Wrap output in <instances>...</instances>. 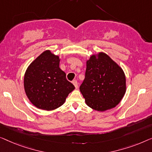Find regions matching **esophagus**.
<instances>
[{
    "instance_id": "1",
    "label": "esophagus",
    "mask_w": 152,
    "mask_h": 152,
    "mask_svg": "<svg viewBox=\"0 0 152 152\" xmlns=\"http://www.w3.org/2000/svg\"><path fill=\"white\" fill-rule=\"evenodd\" d=\"M72 83H73L74 86H75L76 89H77L78 87V82H77L76 80H73V82H72Z\"/></svg>"
}]
</instances>
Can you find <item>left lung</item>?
I'll use <instances>...</instances> for the list:
<instances>
[{
	"label": "left lung",
	"instance_id": "8db88e82",
	"mask_svg": "<svg viewBox=\"0 0 152 152\" xmlns=\"http://www.w3.org/2000/svg\"><path fill=\"white\" fill-rule=\"evenodd\" d=\"M80 91L89 107L98 112L118 104L126 91V78L122 68L105 53L91 55L87 61Z\"/></svg>",
	"mask_w": 152,
	"mask_h": 152
}]
</instances>
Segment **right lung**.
Here are the masks:
<instances>
[{
    "instance_id": "right-lung-1",
    "label": "right lung",
    "mask_w": 152,
    "mask_h": 152,
    "mask_svg": "<svg viewBox=\"0 0 152 152\" xmlns=\"http://www.w3.org/2000/svg\"><path fill=\"white\" fill-rule=\"evenodd\" d=\"M58 56L46 50L36 58L25 72L24 88L30 102L38 109L54 110L64 104L75 89L60 69Z\"/></svg>"
}]
</instances>
